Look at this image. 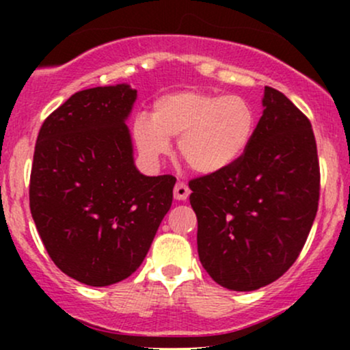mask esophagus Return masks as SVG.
Returning a JSON list of instances; mask_svg holds the SVG:
<instances>
[{
    "instance_id": "obj_1",
    "label": "esophagus",
    "mask_w": 350,
    "mask_h": 350,
    "mask_svg": "<svg viewBox=\"0 0 350 350\" xmlns=\"http://www.w3.org/2000/svg\"><path fill=\"white\" fill-rule=\"evenodd\" d=\"M189 194H191V191H189L187 184L180 183L179 180V183L174 186V199L176 200H186L189 198Z\"/></svg>"
}]
</instances>
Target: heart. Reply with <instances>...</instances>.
Wrapping results in <instances>:
<instances>
[{
  "label": "heart",
  "mask_w": 350,
  "mask_h": 350,
  "mask_svg": "<svg viewBox=\"0 0 350 350\" xmlns=\"http://www.w3.org/2000/svg\"><path fill=\"white\" fill-rule=\"evenodd\" d=\"M255 128V108L243 97L179 90L156 100L151 118L135 120L133 138L150 163L170 154V138H179L180 156L192 170L219 174L243 158Z\"/></svg>",
  "instance_id": "1"
}]
</instances>
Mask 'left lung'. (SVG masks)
Returning <instances> with one entry per match:
<instances>
[{
  "label": "left lung",
  "mask_w": 350,
  "mask_h": 350,
  "mask_svg": "<svg viewBox=\"0 0 350 350\" xmlns=\"http://www.w3.org/2000/svg\"><path fill=\"white\" fill-rule=\"evenodd\" d=\"M263 115L239 163L189 183L199 260L232 291H255L298 258L319 200V163L309 120L265 87Z\"/></svg>",
  "instance_id": "1"
}]
</instances>
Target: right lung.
<instances>
[{
	"label": "right lung",
	"mask_w": 350,
	"mask_h": 350,
	"mask_svg": "<svg viewBox=\"0 0 350 350\" xmlns=\"http://www.w3.org/2000/svg\"><path fill=\"white\" fill-rule=\"evenodd\" d=\"M128 83L80 90L42 123L29 206L44 247L67 276L110 286L135 273L172 204V176L136 170Z\"/></svg>",
	"instance_id": "obj_1"
}]
</instances>
